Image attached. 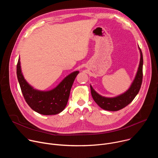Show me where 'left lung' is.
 Masks as SVG:
<instances>
[{
	"mask_svg": "<svg viewBox=\"0 0 158 158\" xmlns=\"http://www.w3.org/2000/svg\"><path fill=\"white\" fill-rule=\"evenodd\" d=\"M139 49L140 51L141 58L138 70L129 89L124 93L114 98H106L99 95L94 91L92 85H90L91 94L94 101L102 109L110 111L119 110L130 104L138 94L143 81V53L139 47Z\"/></svg>",
	"mask_w": 158,
	"mask_h": 158,
	"instance_id": "1",
	"label": "left lung"
}]
</instances>
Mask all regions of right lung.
Wrapping results in <instances>:
<instances>
[{"label": "right lung", "instance_id": "obj_1", "mask_svg": "<svg viewBox=\"0 0 158 158\" xmlns=\"http://www.w3.org/2000/svg\"><path fill=\"white\" fill-rule=\"evenodd\" d=\"M79 73H72L51 91H41L34 89L25 80L21 71L19 58L17 64V79L26 102L32 110L43 115L57 114L64 109L72 85Z\"/></svg>", "mask_w": 158, "mask_h": 158}]
</instances>
